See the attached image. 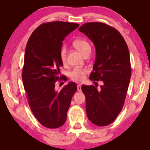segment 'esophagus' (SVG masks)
<instances>
[{
  "label": "esophagus",
  "instance_id": "34e87169",
  "mask_svg": "<svg viewBox=\"0 0 150 150\" xmlns=\"http://www.w3.org/2000/svg\"><path fill=\"white\" fill-rule=\"evenodd\" d=\"M77 91H81V86L80 85H77Z\"/></svg>",
  "mask_w": 150,
  "mask_h": 150
}]
</instances>
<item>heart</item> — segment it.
<instances>
[{"label":"heart","mask_w":150,"mask_h":150,"mask_svg":"<svg viewBox=\"0 0 150 150\" xmlns=\"http://www.w3.org/2000/svg\"><path fill=\"white\" fill-rule=\"evenodd\" d=\"M73 45L77 50L81 53L83 56L90 54L91 47L87 41L85 40H77L73 43ZM60 59L63 64H65L67 61V49L63 47L60 52ZM88 72V69L85 67H75L69 72L71 79L77 82H81L85 79V75Z\"/></svg>","instance_id":"1"}]
</instances>
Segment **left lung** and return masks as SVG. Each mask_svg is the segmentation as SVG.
Wrapping results in <instances>:
<instances>
[{
	"mask_svg": "<svg viewBox=\"0 0 150 150\" xmlns=\"http://www.w3.org/2000/svg\"><path fill=\"white\" fill-rule=\"evenodd\" d=\"M79 30L95 47V62L89 79L95 84V81H103L100 90L94 85L81 87L85 96L87 115L95 125L107 126L115 121L122 109L130 83L128 45L118 30L106 24L87 22Z\"/></svg>",
	"mask_w": 150,
	"mask_h": 150,
	"instance_id": "obj_1",
	"label": "left lung"
}]
</instances>
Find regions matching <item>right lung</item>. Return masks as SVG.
<instances>
[{
    "label": "right lung",
    "mask_w": 150,
    "mask_h": 150,
    "mask_svg": "<svg viewBox=\"0 0 150 150\" xmlns=\"http://www.w3.org/2000/svg\"><path fill=\"white\" fill-rule=\"evenodd\" d=\"M79 26L61 21L44 23L33 32L27 43L22 70L24 89L33 115L48 128H59L65 122L77 91L73 82L60 91L55 90V84L58 80L67 81L60 74L62 42Z\"/></svg>",
    "instance_id": "1"
}]
</instances>
